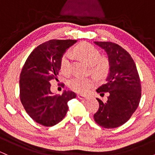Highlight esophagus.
I'll return each mask as SVG.
<instances>
[{
	"instance_id": "1",
	"label": "esophagus",
	"mask_w": 155,
	"mask_h": 155,
	"mask_svg": "<svg viewBox=\"0 0 155 155\" xmlns=\"http://www.w3.org/2000/svg\"><path fill=\"white\" fill-rule=\"evenodd\" d=\"M77 97H78V98L81 99V100H87V99L89 98L87 96H84L83 95H78Z\"/></svg>"
}]
</instances>
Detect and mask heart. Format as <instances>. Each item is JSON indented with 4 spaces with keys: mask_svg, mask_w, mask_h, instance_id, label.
Listing matches in <instances>:
<instances>
[{
    "mask_svg": "<svg viewBox=\"0 0 155 155\" xmlns=\"http://www.w3.org/2000/svg\"><path fill=\"white\" fill-rule=\"evenodd\" d=\"M76 57L90 65V71L97 79H104L109 71V65L105 58H101L100 51L95 47L87 43H82L76 46L73 50ZM71 54L65 53L62 57L60 68L63 74H69L71 71ZM94 79L90 78H82L79 76L69 80L68 87L72 90L79 93H87L90 89L95 86Z\"/></svg>",
    "mask_w": 155,
    "mask_h": 155,
    "instance_id": "b5f03b06",
    "label": "heart"
}]
</instances>
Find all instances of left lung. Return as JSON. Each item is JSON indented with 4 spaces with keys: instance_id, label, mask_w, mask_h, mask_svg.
Returning a JSON list of instances; mask_svg holds the SVG:
<instances>
[{
    "instance_id": "obj_1",
    "label": "left lung",
    "mask_w": 155,
    "mask_h": 155,
    "mask_svg": "<svg viewBox=\"0 0 155 155\" xmlns=\"http://www.w3.org/2000/svg\"><path fill=\"white\" fill-rule=\"evenodd\" d=\"M108 55L109 73L106 82L97 92H108L106 102L97 98L99 108L94 114L96 123L105 128H114L125 123L139 104L141 85L136 65L132 57L118 44L95 41Z\"/></svg>"
}]
</instances>
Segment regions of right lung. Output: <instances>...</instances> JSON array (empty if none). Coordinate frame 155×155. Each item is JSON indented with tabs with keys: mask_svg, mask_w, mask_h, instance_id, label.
<instances>
[{
	"mask_svg": "<svg viewBox=\"0 0 155 155\" xmlns=\"http://www.w3.org/2000/svg\"><path fill=\"white\" fill-rule=\"evenodd\" d=\"M76 41H49L34 49L25 63L19 79L20 100L27 113L37 123L46 127L59 123L66 115L68 102L76 97L69 90H64L61 95L54 94L49 82L58 79L62 57Z\"/></svg>",
	"mask_w": 155,
	"mask_h": 155,
	"instance_id": "obj_1",
	"label": "right lung"
}]
</instances>
